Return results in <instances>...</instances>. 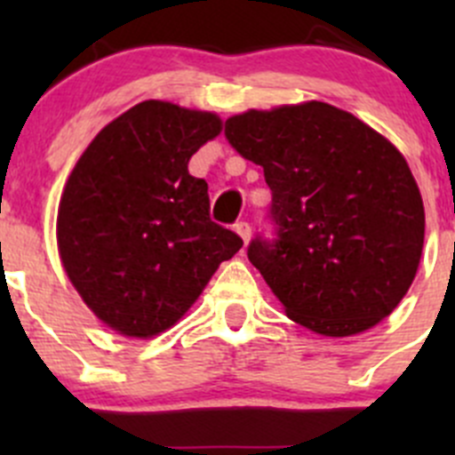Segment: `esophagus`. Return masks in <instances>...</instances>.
<instances>
[{"instance_id":"1","label":"esophagus","mask_w":455,"mask_h":455,"mask_svg":"<svg viewBox=\"0 0 455 455\" xmlns=\"http://www.w3.org/2000/svg\"><path fill=\"white\" fill-rule=\"evenodd\" d=\"M233 228H235V233L242 237V240H244V244H246V242H249V237H251V224L242 220V222H237Z\"/></svg>"}]
</instances>
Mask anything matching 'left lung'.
<instances>
[{"label": "left lung", "instance_id": "8db88e82", "mask_svg": "<svg viewBox=\"0 0 455 455\" xmlns=\"http://www.w3.org/2000/svg\"><path fill=\"white\" fill-rule=\"evenodd\" d=\"M224 136L264 167L273 237L257 233L246 253L286 315L350 337L392 313L425 240L423 198L401 151L319 100L237 114Z\"/></svg>", "mask_w": 455, "mask_h": 455}]
</instances>
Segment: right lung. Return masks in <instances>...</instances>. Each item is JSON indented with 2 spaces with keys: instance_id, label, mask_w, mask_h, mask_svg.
<instances>
[{
  "instance_id": "1",
  "label": "right lung",
  "mask_w": 455,
  "mask_h": 455,
  "mask_svg": "<svg viewBox=\"0 0 455 455\" xmlns=\"http://www.w3.org/2000/svg\"><path fill=\"white\" fill-rule=\"evenodd\" d=\"M215 114L142 100L105 125L63 189V268L103 323L127 337L172 328L242 237L209 215V187L187 169L215 139Z\"/></svg>"
}]
</instances>
